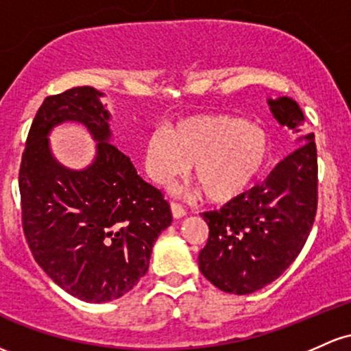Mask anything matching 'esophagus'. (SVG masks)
<instances>
[{
	"instance_id": "obj_1",
	"label": "esophagus",
	"mask_w": 351,
	"mask_h": 351,
	"mask_svg": "<svg viewBox=\"0 0 351 351\" xmlns=\"http://www.w3.org/2000/svg\"><path fill=\"white\" fill-rule=\"evenodd\" d=\"M171 215H173V218H183L184 217V213H186V211H184V208L182 206V205H178V203H171Z\"/></svg>"
}]
</instances>
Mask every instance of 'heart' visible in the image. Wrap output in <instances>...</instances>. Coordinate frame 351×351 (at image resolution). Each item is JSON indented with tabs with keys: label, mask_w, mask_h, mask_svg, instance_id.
Instances as JSON below:
<instances>
[{
	"label": "heart",
	"mask_w": 351,
	"mask_h": 351,
	"mask_svg": "<svg viewBox=\"0 0 351 351\" xmlns=\"http://www.w3.org/2000/svg\"><path fill=\"white\" fill-rule=\"evenodd\" d=\"M271 140L263 128L230 114L188 118L171 133L155 130L146 141V167L158 183L186 175L210 202H228L263 171Z\"/></svg>",
	"instance_id": "b5f03b06"
}]
</instances>
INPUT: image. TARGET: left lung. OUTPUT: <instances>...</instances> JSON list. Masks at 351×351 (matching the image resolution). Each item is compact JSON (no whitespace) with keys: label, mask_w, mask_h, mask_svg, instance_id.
<instances>
[{"label":"left lung","mask_w":351,"mask_h":351,"mask_svg":"<svg viewBox=\"0 0 351 351\" xmlns=\"http://www.w3.org/2000/svg\"><path fill=\"white\" fill-rule=\"evenodd\" d=\"M268 106L280 125L298 134V148L265 182L203 213L210 237L198 265L225 293L250 295L283 275L302 252L317 213L315 134L303 133L305 114L293 98H268Z\"/></svg>","instance_id":"obj_1"}]
</instances>
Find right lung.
Segmentation results:
<instances>
[{"instance_id": "1", "label": "right lung", "mask_w": 351, "mask_h": 351, "mask_svg": "<svg viewBox=\"0 0 351 351\" xmlns=\"http://www.w3.org/2000/svg\"><path fill=\"white\" fill-rule=\"evenodd\" d=\"M105 93L78 86L48 96L29 128L19 168L23 230L34 260L69 295L88 303L117 300L148 271L153 243L171 225L160 190L111 145ZM80 122L97 141L82 170L60 164L49 133Z\"/></svg>"}]
</instances>
